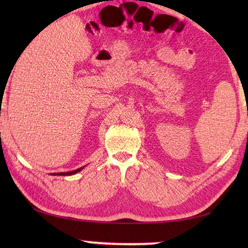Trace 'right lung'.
Masks as SVG:
<instances>
[{
    "label": "right lung",
    "instance_id": "obj_1",
    "mask_svg": "<svg viewBox=\"0 0 248 248\" xmlns=\"http://www.w3.org/2000/svg\"><path fill=\"white\" fill-rule=\"evenodd\" d=\"M84 169V166L83 167H79V169H78V170H72V171H66V173H53V174H51V175H58V176H70V175H74V174H77V173H78V171H81L82 170Z\"/></svg>",
    "mask_w": 248,
    "mask_h": 248
}]
</instances>
